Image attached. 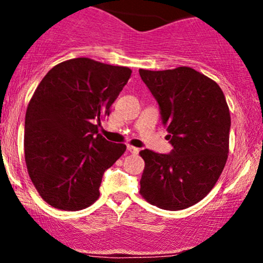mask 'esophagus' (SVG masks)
Instances as JSON below:
<instances>
[{"label":"esophagus","mask_w":263,"mask_h":263,"mask_svg":"<svg viewBox=\"0 0 263 263\" xmlns=\"http://www.w3.org/2000/svg\"><path fill=\"white\" fill-rule=\"evenodd\" d=\"M127 151L129 153H132V155H137L138 152H140V148H137V147H134V146H127Z\"/></svg>","instance_id":"34e87169"}]
</instances>
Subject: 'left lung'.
Masks as SVG:
<instances>
[{
	"label": "left lung",
	"mask_w": 263,
	"mask_h": 263,
	"mask_svg": "<svg viewBox=\"0 0 263 263\" xmlns=\"http://www.w3.org/2000/svg\"><path fill=\"white\" fill-rule=\"evenodd\" d=\"M140 75L158 102L173 146L170 155L141 151L140 193L161 209H185L209 194L228 161L231 119L224 92L189 66L140 69Z\"/></svg>",
	"instance_id": "8db88e82"
}]
</instances>
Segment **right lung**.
<instances>
[{
    "label": "right lung",
    "mask_w": 263,
    "mask_h": 263,
    "mask_svg": "<svg viewBox=\"0 0 263 263\" xmlns=\"http://www.w3.org/2000/svg\"><path fill=\"white\" fill-rule=\"evenodd\" d=\"M132 70L90 58L59 63L33 93L26 112L25 159L33 185L60 210L85 209L100 197L104 172L126 151L99 125Z\"/></svg>",
    "instance_id": "add662e5"
}]
</instances>
